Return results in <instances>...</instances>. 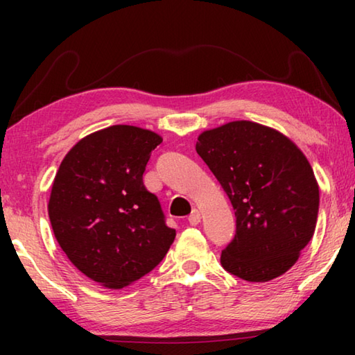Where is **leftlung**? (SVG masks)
Segmentation results:
<instances>
[{
  "label": "left lung",
  "instance_id": "obj_1",
  "mask_svg": "<svg viewBox=\"0 0 355 355\" xmlns=\"http://www.w3.org/2000/svg\"><path fill=\"white\" fill-rule=\"evenodd\" d=\"M161 142L150 130L114 125L78 142L53 182L48 216L59 245L84 275L106 288L144 277L175 239L158 197L142 182Z\"/></svg>",
  "mask_w": 355,
  "mask_h": 355
}]
</instances>
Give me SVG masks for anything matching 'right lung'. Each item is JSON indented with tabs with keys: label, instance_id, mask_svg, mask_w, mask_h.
Returning <instances> with one entry per match:
<instances>
[{
	"label": "right lung",
	"instance_id": "1",
	"mask_svg": "<svg viewBox=\"0 0 355 355\" xmlns=\"http://www.w3.org/2000/svg\"><path fill=\"white\" fill-rule=\"evenodd\" d=\"M233 207L236 232L220 264L248 282H269L297 261L315 233L320 188L304 153L279 131L239 120L196 144Z\"/></svg>",
	"mask_w": 355,
	"mask_h": 355
}]
</instances>
